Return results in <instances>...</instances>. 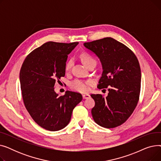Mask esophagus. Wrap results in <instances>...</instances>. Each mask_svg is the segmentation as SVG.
<instances>
[{
    "instance_id": "34e87169",
    "label": "esophagus",
    "mask_w": 161,
    "mask_h": 161,
    "mask_svg": "<svg viewBox=\"0 0 161 161\" xmlns=\"http://www.w3.org/2000/svg\"><path fill=\"white\" fill-rule=\"evenodd\" d=\"M82 97H83V99H87V98H90V97H91V96H90L89 95H88V94L83 95H82Z\"/></svg>"
}]
</instances>
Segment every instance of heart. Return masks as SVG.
Wrapping results in <instances>:
<instances>
[{
	"label": "heart",
	"mask_w": 161,
	"mask_h": 161,
	"mask_svg": "<svg viewBox=\"0 0 161 161\" xmlns=\"http://www.w3.org/2000/svg\"><path fill=\"white\" fill-rule=\"evenodd\" d=\"M81 58L83 63L85 64L86 66L88 65L89 63L95 62L96 63L95 59L94 57H92V55L87 53H83L81 56ZM73 65V59L70 58L67 61L65 65V69L66 70H69L71 69V68ZM91 83V81H83L79 80H75L70 83V87L78 92H86L89 91V86Z\"/></svg>",
	"instance_id": "heart-1"
}]
</instances>
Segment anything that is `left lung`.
Returning <instances> with one entry per match:
<instances>
[{"mask_svg": "<svg viewBox=\"0 0 161 161\" xmlns=\"http://www.w3.org/2000/svg\"><path fill=\"white\" fill-rule=\"evenodd\" d=\"M100 58L103 74L97 87H108V96L92 94L95 105L91 109L94 121L103 127L115 128L133 113L139 100L141 70L132 51L121 42L107 37L84 43Z\"/></svg>", "mask_w": 161, "mask_h": 161, "instance_id": "obj_1", "label": "left lung"}]
</instances>
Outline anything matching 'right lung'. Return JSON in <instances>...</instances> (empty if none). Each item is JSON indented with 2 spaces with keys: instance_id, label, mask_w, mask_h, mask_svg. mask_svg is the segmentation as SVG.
Masks as SVG:
<instances>
[{
  "instance_id": "obj_1",
  "label": "right lung",
  "mask_w": 161,
  "mask_h": 161,
  "mask_svg": "<svg viewBox=\"0 0 161 161\" xmlns=\"http://www.w3.org/2000/svg\"><path fill=\"white\" fill-rule=\"evenodd\" d=\"M78 42H48L31 52L21 68L19 79L23 103L39 126L50 131L69 123L74 108L82 100L80 93L66 91L58 96L55 83L65 75L69 55Z\"/></svg>"
}]
</instances>
